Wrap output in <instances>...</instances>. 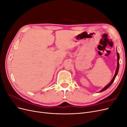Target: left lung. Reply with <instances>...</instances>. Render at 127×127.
<instances>
[{
    "label": "left lung",
    "instance_id": "1",
    "mask_svg": "<svg viewBox=\"0 0 127 127\" xmlns=\"http://www.w3.org/2000/svg\"><path fill=\"white\" fill-rule=\"evenodd\" d=\"M117 56H118V66H117V70H116V74H115L113 79L111 80V81L110 82V83L108 84V85H107L102 90H101V92H103L104 91L106 90V89H107V88H108L111 85H112V84L113 83V82H114L115 78H116V76H117V75L118 74V71H119V59H120V57H119V53L118 52H117Z\"/></svg>",
    "mask_w": 127,
    "mask_h": 127
}]
</instances>
